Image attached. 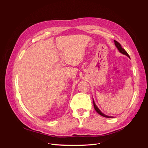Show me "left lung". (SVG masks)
Masks as SVG:
<instances>
[{
    "label": "left lung",
    "mask_w": 148,
    "mask_h": 148,
    "mask_svg": "<svg viewBox=\"0 0 148 148\" xmlns=\"http://www.w3.org/2000/svg\"><path fill=\"white\" fill-rule=\"evenodd\" d=\"M114 42H115V46L117 47V48L118 49V50L120 51V52H121L122 53H123V54L126 55L127 56H128V57H130V56H129V55H128V53L127 52V51H125L123 48L122 47V46H121V45H120V44L119 42H117V41H115V40H114ZM93 104H94V107H95V109L96 110V111L97 112L98 114H99V115L103 116V117H107V118H112V117H110V116H107V115L104 114L103 113H102L101 112V110H100L99 109H98V107H97L96 106V105L95 104V102H94V101H93Z\"/></svg>",
    "instance_id": "1"
}]
</instances>
